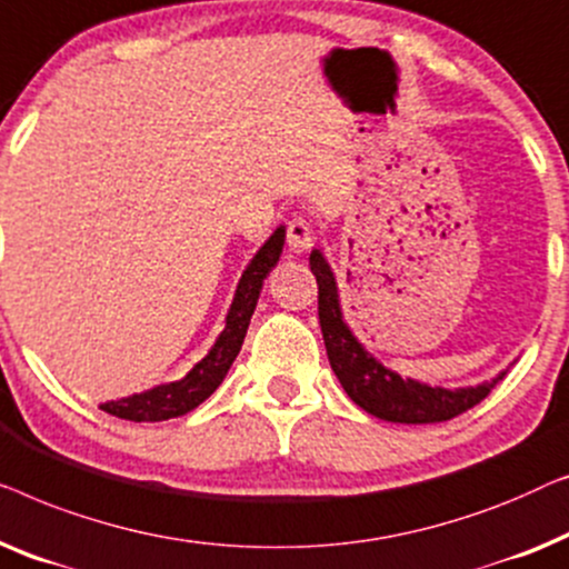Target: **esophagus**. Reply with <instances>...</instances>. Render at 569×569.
Returning a JSON list of instances; mask_svg holds the SVG:
<instances>
[{"label": "esophagus", "instance_id": "obj_1", "mask_svg": "<svg viewBox=\"0 0 569 569\" xmlns=\"http://www.w3.org/2000/svg\"><path fill=\"white\" fill-rule=\"evenodd\" d=\"M286 247L296 254L309 250L311 247V229H309V223L301 219V216H296V219L286 223Z\"/></svg>", "mask_w": 569, "mask_h": 569}]
</instances>
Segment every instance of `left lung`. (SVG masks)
<instances>
[{
  "mask_svg": "<svg viewBox=\"0 0 569 569\" xmlns=\"http://www.w3.org/2000/svg\"><path fill=\"white\" fill-rule=\"evenodd\" d=\"M309 266L319 286V327H322L327 358H330L332 371L340 379L342 389L348 391V397L358 407H363L368 415L389 422H407V426L443 422L482 402L495 389V383L502 379L500 373L495 381L479 383V387L441 389L391 373L373 356L366 353L361 342L342 322L338 286H335V276L322 252H311Z\"/></svg>",
  "mask_w": 569,
  "mask_h": 569,
  "instance_id": "left-lung-1",
  "label": "left lung"
}]
</instances>
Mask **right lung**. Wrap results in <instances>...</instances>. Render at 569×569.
Masks as SVG:
<instances>
[{"label":"right lung","instance_id":"right-lung-1","mask_svg":"<svg viewBox=\"0 0 569 569\" xmlns=\"http://www.w3.org/2000/svg\"><path fill=\"white\" fill-rule=\"evenodd\" d=\"M283 239L286 229H276L273 237L262 244V250L258 254H254V260L250 262V268L244 270L242 281L237 286L234 301H231V309L227 315V327H223V332L219 335V340H216L211 353H208L186 379L164 383V387L143 391V395L118 399V402H108L102 405V410L131 422H159L196 410L203 399L211 397L216 387L223 381V376H227L229 366L234 363L239 348H242L247 327H250V317L254 307H258L262 281H266L270 270L276 268L278 258H281Z\"/></svg>","mask_w":569,"mask_h":569}]
</instances>
